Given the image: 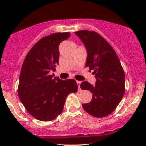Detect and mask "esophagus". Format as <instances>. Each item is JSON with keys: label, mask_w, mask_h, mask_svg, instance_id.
Returning <instances> with one entry per match:
<instances>
[{"label": "esophagus", "mask_w": 146, "mask_h": 146, "mask_svg": "<svg viewBox=\"0 0 146 146\" xmlns=\"http://www.w3.org/2000/svg\"><path fill=\"white\" fill-rule=\"evenodd\" d=\"M77 84H78V90L79 91H81L82 89H81V88H80V84H81V82L77 81Z\"/></svg>", "instance_id": "1"}]
</instances>
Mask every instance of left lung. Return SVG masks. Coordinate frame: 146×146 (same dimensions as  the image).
Here are the masks:
<instances>
[{"instance_id":"1","label":"left lung","mask_w":146,"mask_h":146,"mask_svg":"<svg viewBox=\"0 0 146 146\" xmlns=\"http://www.w3.org/2000/svg\"><path fill=\"white\" fill-rule=\"evenodd\" d=\"M87 51L86 67L93 71L95 85L82 82L80 88L93 93L89 103L84 104V110L95 117H104L112 113L125 91V74L116 53L103 37L95 31L81 30L75 32Z\"/></svg>"}]
</instances>
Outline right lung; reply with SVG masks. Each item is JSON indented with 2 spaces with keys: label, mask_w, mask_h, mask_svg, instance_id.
<instances>
[{
  "label": "right lung",
  "mask_w": 146,
  "mask_h": 146,
  "mask_svg": "<svg viewBox=\"0 0 146 146\" xmlns=\"http://www.w3.org/2000/svg\"><path fill=\"white\" fill-rule=\"evenodd\" d=\"M70 36L69 32L56 33L42 38L31 48L22 66L18 97L28 113L40 121L56 118L68 95L78 91L75 80L50 75L59 64L60 43Z\"/></svg>",
  "instance_id": "add662e5"
}]
</instances>
